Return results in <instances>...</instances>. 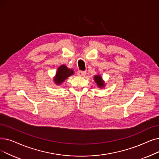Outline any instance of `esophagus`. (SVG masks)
I'll list each match as a JSON object with an SVG mask.
<instances>
[{
  "label": "esophagus",
  "mask_w": 159,
  "mask_h": 159,
  "mask_svg": "<svg viewBox=\"0 0 159 159\" xmlns=\"http://www.w3.org/2000/svg\"><path fill=\"white\" fill-rule=\"evenodd\" d=\"M86 75V71H77V75L80 76V77H84Z\"/></svg>",
  "instance_id": "esophagus-1"
}]
</instances>
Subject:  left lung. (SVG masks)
I'll return each mask as SVG.
<instances>
[{
    "label": "left lung",
    "mask_w": 159,
    "mask_h": 159,
    "mask_svg": "<svg viewBox=\"0 0 159 159\" xmlns=\"http://www.w3.org/2000/svg\"><path fill=\"white\" fill-rule=\"evenodd\" d=\"M94 80L95 82L97 83V85L99 88H104L105 87V82L103 81V80L102 79L101 76H100L99 75H97L94 76Z\"/></svg>",
    "instance_id": "left-lung-1"
}]
</instances>
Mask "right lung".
<instances>
[{"label": "right lung", "instance_id": "add662e5", "mask_svg": "<svg viewBox=\"0 0 159 159\" xmlns=\"http://www.w3.org/2000/svg\"><path fill=\"white\" fill-rule=\"evenodd\" d=\"M74 74V71L67 67L66 65H61L58 68L54 78L55 84L60 85L69 77Z\"/></svg>", "mask_w": 159, "mask_h": 159}]
</instances>
